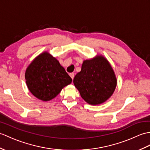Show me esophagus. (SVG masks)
Listing matches in <instances>:
<instances>
[{
  "mask_svg": "<svg viewBox=\"0 0 150 150\" xmlns=\"http://www.w3.org/2000/svg\"><path fill=\"white\" fill-rule=\"evenodd\" d=\"M69 76H71V78L73 80V79H74V76H75V74H74V73H71V74H69Z\"/></svg>",
  "mask_w": 150,
  "mask_h": 150,
  "instance_id": "1",
  "label": "esophagus"
}]
</instances>
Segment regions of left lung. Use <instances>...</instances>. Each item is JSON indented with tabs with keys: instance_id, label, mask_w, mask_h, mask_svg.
Wrapping results in <instances>:
<instances>
[{
	"instance_id": "8db88e82",
	"label": "left lung",
	"mask_w": 150,
	"mask_h": 150,
	"mask_svg": "<svg viewBox=\"0 0 150 150\" xmlns=\"http://www.w3.org/2000/svg\"><path fill=\"white\" fill-rule=\"evenodd\" d=\"M82 98L91 105H98L109 98L117 81L109 62L102 56L83 62L81 71L74 79Z\"/></svg>"
}]
</instances>
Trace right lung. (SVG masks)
<instances>
[{
  "instance_id": "right-lung-1",
  "label": "right lung",
  "mask_w": 150,
  "mask_h": 150,
  "mask_svg": "<svg viewBox=\"0 0 150 150\" xmlns=\"http://www.w3.org/2000/svg\"><path fill=\"white\" fill-rule=\"evenodd\" d=\"M25 76L29 91L43 101L55 98L72 81L59 61L48 52L39 55L31 62Z\"/></svg>"
}]
</instances>
